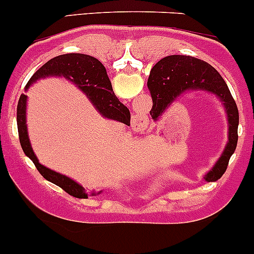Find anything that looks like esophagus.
<instances>
[{"mask_svg": "<svg viewBox=\"0 0 254 254\" xmlns=\"http://www.w3.org/2000/svg\"><path fill=\"white\" fill-rule=\"evenodd\" d=\"M136 127H137V129H145V127H146V125H147V120L145 119V117H141V115H140V117H137L136 118Z\"/></svg>", "mask_w": 254, "mask_h": 254, "instance_id": "obj_1", "label": "esophagus"}]
</instances>
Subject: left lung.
I'll return each instance as SVG.
<instances>
[{
    "mask_svg": "<svg viewBox=\"0 0 254 254\" xmlns=\"http://www.w3.org/2000/svg\"><path fill=\"white\" fill-rule=\"evenodd\" d=\"M147 87L152 98L150 115L155 120L186 93L206 92L222 103L228 122V141L220 159L205 175L206 181H217L228 166L238 140V109L227 84L211 64L190 56H169L159 61L150 72Z\"/></svg>",
    "mask_w": 254,
    "mask_h": 254,
    "instance_id": "8db88e82",
    "label": "left lung"
}]
</instances>
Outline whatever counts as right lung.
Masks as SVG:
<instances>
[{"label": "right lung", "mask_w": 254, "mask_h": 254, "mask_svg": "<svg viewBox=\"0 0 254 254\" xmlns=\"http://www.w3.org/2000/svg\"><path fill=\"white\" fill-rule=\"evenodd\" d=\"M48 77H62L69 80L87 95L99 114L108 119L130 125L129 109L124 104H122L117 95L114 94L105 67L94 57L82 53H67L54 57L32 75L24 87V90L27 92L28 88L37 80ZM27 99L28 97L26 94H21L18 105H17V127H18L19 142H21L23 152L33 161L34 166L44 179L63 189L73 197L88 198L89 193L82 185L65 175L59 174L39 164L32 149L28 129H27ZM99 193H102V191L98 193L93 191L90 196L99 195Z\"/></svg>", "instance_id": "right-lung-1"}]
</instances>
